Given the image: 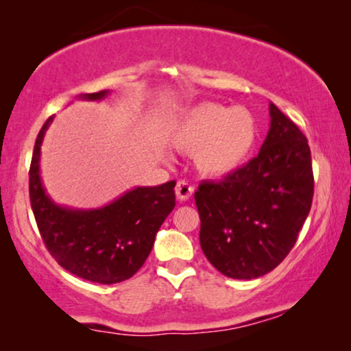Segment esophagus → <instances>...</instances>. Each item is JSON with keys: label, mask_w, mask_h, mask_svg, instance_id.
<instances>
[{"label": "esophagus", "mask_w": 351, "mask_h": 351, "mask_svg": "<svg viewBox=\"0 0 351 351\" xmlns=\"http://www.w3.org/2000/svg\"><path fill=\"white\" fill-rule=\"evenodd\" d=\"M195 191V186L190 184V182L186 180H179L177 182V186H176V195L177 198L180 201H186L191 198V195H193Z\"/></svg>", "instance_id": "esophagus-1"}]
</instances>
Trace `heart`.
Returning a JSON list of instances; mask_svg holds the SVG:
<instances>
[{"mask_svg":"<svg viewBox=\"0 0 351 351\" xmlns=\"http://www.w3.org/2000/svg\"><path fill=\"white\" fill-rule=\"evenodd\" d=\"M167 138L182 152H195L199 174L222 177L247 160L257 141V123L244 107L204 102L182 113Z\"/></svg>","mask_w":351,"mask_h":351,"instance_id":"obj_1","label":"heart"}]
</instances>
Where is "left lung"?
I'll return each instance as SVG.
<instances>
[{
  "mask_svg": "<svg viewBox=\"0 0 351 351\" xmlns=\"http://www.w3.org/2000/svg\"><path fill=\"white\" fill-rule=\"evenodd\" d=\"M270 131L256 158L195 193L199 243L228 278L252 280L271 271L294 247L313 201L308 141L270 104Z\"/></svg>",
  "mask_w": 351,
  "mask_h": 351,
  "instance_id": "8db88e82",
  "label": "left lung"
}]
</instances>
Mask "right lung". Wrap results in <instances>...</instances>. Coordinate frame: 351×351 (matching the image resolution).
Wrapping results in <instances>:
<instances>
[{
    "mask_svg": "<svg viewBox=\"0 0 351 351\" xmlns=\"http://www.w3.org/2000/svg\"><path fill=\"white\" fill-rule=\"evenodd\" d=\"M108 90L84 94L100 100ZM52 117L43 124L30 165V203L45 246L60 267L83 280L114 285L136 275L147 261L155 237L176 206V182L137 186L100 209L57 206L40 177V152Z\"/></svg>",
    "mask_w": 351,
    "mask_h": 351,
    "instance_id": "right-lung-1",
    "label": "right lung"
}]
</instances>
